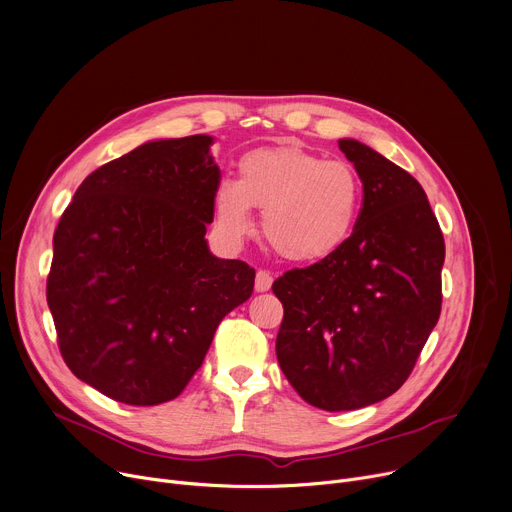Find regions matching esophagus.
<instances>
[{
	"mask_svg": "<svg viewBox=\"0 0 512 512\" xmlns=\"http://www.w3.org/2000/svg\"><path fill=\"white\" fill-rule=\"evenodd\" d=\"M271 284H273V277H271V273L269 271H257V275H255V292H267L269 288H271Z\"/></svg>",
	"mask_w": 512,
	"mask_h": 512,
	"instance_id": "esophagus-1",
	"label": "esophagus"
}]
</instances>
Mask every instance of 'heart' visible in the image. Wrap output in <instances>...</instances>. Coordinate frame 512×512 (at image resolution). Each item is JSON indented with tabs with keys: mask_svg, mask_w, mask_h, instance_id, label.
<instances>
[{
	"mask_svg": "<svg viewBox=\"0 0 512 512\" xmlns=\"http://www.w3.org/2000/svg\"><path fill=\"white\" fill-rule=\"evenodd\" d=\"M363 206L357 171L298 147L257 149L239 161V179L214 194L218 228L230 241L253 230L251 208L263 212V232L277 255L316 263L351 239Z\"/></svg>",
	"mask_w": 512,
	"mask_h": 512,
	"instance_id": "obj_1",
	"label": "heart"
}]
</instances>
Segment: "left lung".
<instances>
[{"label":"left lung","mask_w":512,"mask_h":512,"mask_svg":"<svg viewBox=\"0 0 512 512\" xmlns=\"http://www.w3.org/2000/svg\"><path fill=\"white\" fill-rule=\"evenodd\" d=\"M339 149L363 183L353 235L271 286L284 304L277 361L308 404L329 412L376 404L406 382L441 314L445 261L421 183L355 138Z\"/></svg>","instance_id":"left-lung-1"}]
</instances>
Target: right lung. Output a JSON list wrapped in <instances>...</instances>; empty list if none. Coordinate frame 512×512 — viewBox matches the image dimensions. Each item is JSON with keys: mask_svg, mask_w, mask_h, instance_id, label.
Returning <instances> with one entry per match:
<instances>
[{"mask_svg": "<svg viewBox=\"0 0 512 512\" xmlns=\"http://www.w3.org/2000/svg\"><path fill=\"white\" fill-rule=\"evenodd\" d=\"M214 136L159 138L83 179L53 239L46 282L59 349L112 400H173L220 320L253 294L255 269L212 255L220 169Z\"/></svg>", "mask_w": 512, "mask_h": 512, "instance_id": "add662e5", "label": "right lung"}]
</instances>
